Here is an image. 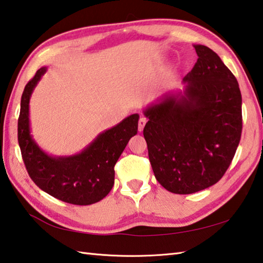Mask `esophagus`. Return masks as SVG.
Segmentation results:
<instances>
[{"mask_svg": "<svg viewBox=\"0 0 263 263\" xmlns=\"http://www.w3.org/2000/svg\"><path fill=\"white\" fill-rule=\"evenodd\" d=\"M146 123H147V118H146V117H143V116H141V117H140V120H139V123H138V130L141 132V131L143 130V127H145Z\"/></svg>", "mask_w": 263, "mask_h": 263, "instance_id": "esophagus-1", "label": "esophagus"}]
</instances>
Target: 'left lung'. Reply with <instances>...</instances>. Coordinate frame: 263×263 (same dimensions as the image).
I'll use <instances>...</instances> for the list:
<instances>
[{
    "label": "left lung",
    "mask_w": 263,
    "mask_h": 263,
    "mask_svg": "<svg viewBox=\"0 0 263 263\" xmlns=\"http://www.w3.org/2000/svg\"><path fill=\"white\" fill-rule=\"evenodd\" d=\"M197 63L183 89L164 93L143 109L148 156L157 181L174 194L217 183L227 171L241 135L238 82L210 48L194 44Z\"/></svg>",
    "instance_id": "8db88e82"
}]
</instances>
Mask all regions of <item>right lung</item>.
<instances>
[{"mask_svg": "<svg viewBox=\"0 0 263 263\" xmlns=\"http://www.w3.org/2000/svg\"><path fill=\"white\" fill-rule=\"evenodd\" d=\"M48 67H41L22 96L18 142L29 177L37 187L57 199L75 205H90L105 198L114 186V166L130 139L137 135L139 114L98 135L83 151L69 156L50 155L32 136L29 101Z\"/></svg>", "mask_w": 263, "mask_h": 263, "instance_id": "add662e5", "label": "right lung"}]
</instances>
